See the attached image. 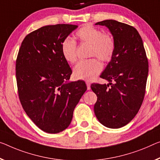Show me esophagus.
Instances as JSON below:
<instances>
[{"mask_svg": "<svg viewBox=\"0 0 160 160\" xmlns=\"http://www.w3.org/2000/svg\"><path fill=\"white\" fill-rule=\"evenodd\" d=\"M86 84H87V89H88V90H90V89H91V83H90V82H86Z\"/></svg>", "mask_w": 160, "mask_h": 160, "instance_id": "obj_1", "label": "esophagus"}]
</instances>
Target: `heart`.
<instances>
[{
  "label": "heart",
  "instance_id": "heart-1",
  "mask_svg": "<svg viewBox=\"0 0 160 160\" xmlns=\"http://www.w3.org/2000/svg\"><path fill=\"white\" fill-rule=\"evenodd\" d=\"M81 43L91 46L89 56L97 57L103 62H109L114 56L115 41L110 33L89 25L83 26L76 33ZM61 53L67 62L74 63L78 59L77 44L72 38H66L61 43ZM102 64L96 58L82 61L73 68V76L77 79L91 81L102 72Z\"/></svg>",
  "mask_w": 160,
  "mask_h": 160
}]
</instances>
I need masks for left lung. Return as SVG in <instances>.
Here are the masks:
<instances>
[{
  "instance_id": "left-lung-1",
  "label": "left lung",
  "mask_w": 160,
  "mask_h": 160,
  "mask_svg": "<svg viewBox=\"0 0 160 160\" xmlns=\"http://www.w3.org/2000/svg\"><path fill=\"white\" fill-rule=\"evenodd\" d=\"M95 24L109 29L116 46L114 56L100 76L109 83L91 85L97 96L94 113L104 126L118 129L134 119L143 102L148 59L141 36L133 26L114 20Z\"/></svg>"
}]
</instances>
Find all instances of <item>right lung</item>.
<instances>
[{
  "label": "right lung",
  "mask_w": 160,
  "mask_h": 160,
  "mask_svg": "<svg viewBox=\"0 0 160 160\" xmlns=\"http://www.w3.org/2000/svg\"><path fill=\"white\" fill-rule=\"evenodd\" d=\"M77 27H41L26 36L17 56L21 104L34 124L47 133H58L69 126L75 107L87 88L83 81L67 82L72 71L61 53L63 41Z\"/></svg>",
  "instance_id": "1"
}]
</instances>
